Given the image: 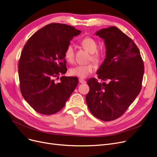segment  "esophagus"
<instances>
[{"mask_svg":"<svg viewBox=\"0 0 157 157\" xmlns=\"http://www.w3.org/2000/svg\"><path fill=\"white\" fill-rule=\"evenodd\" d=\"M79 81L80 83H82V84H83V83H86V81H85V79H83V78H79Z\"/></svg>","mask_w":157,"mask_h":157,"instance_id":"1","label":"esophagus"}]
</instances>
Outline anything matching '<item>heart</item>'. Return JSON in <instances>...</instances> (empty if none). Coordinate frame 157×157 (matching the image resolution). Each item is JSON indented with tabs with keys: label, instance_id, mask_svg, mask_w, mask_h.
<instances>
[{
	"label": "heart",
	"instance_id": "heart-1",
	"mask_svg": "<svg viewBox=\"0 0 157 157\" xmlns=\"http://www.w3.org/2000/svg\"><path fill=\"white\" fill-rule=\"evenodd\" d=\"M81 45L88 52L91 53V59L95 63H99L103 58V52L98 49V44L93 38L86 36L81 40ZM64 57L67 62L72 63L74 59V48L71 45H67L64 51ZM95 70V65L94 63H89L86 65H78L72 67L70 73L74 76L80 78H86L88 75L94 72Z\"/></svg>",
	"mask_w": 157,
	"mask_h": 157
}]
</instances>
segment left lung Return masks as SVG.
<instances>
[{"mask_svg":"<svg viewBox=\"0 0 157 157\" xmlns=\"http://www.w3.org/2000/svg\"><path fill=\"white\" fill-rule=\"evenodd\" d=\"M95 35L105 40L106 58L97 72L102 82L95 78L87 81L86 101L95 117L110 121L124 114L139 94L144 66L137 46L117 27Z\"/></svg>","mask_w":157,"mask_h":157,"instance_id":"1","label":"left lung"}]
</instances>
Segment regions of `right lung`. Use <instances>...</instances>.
Wrapping results in <instances>:
<instances>
[{
    "instance_id": "add662e5",
    "label": "right lung",
    "mask_w": 157,
    "mask_h": 157,
    "mask_svg": "<svg viewBox=\"0 0 157 157\" xmlns=\"http://www.w3.org/2000/svg\"><path fill=\"white\" fill-rule=\"evenodd\" d=\"M81 31L74 27L52 23L36 31L27 41L18 62L20 89L24 99L37 112L56 113L64 107L78 84L77 77L66 73L64 51Z\"/></svg>"
}]
</instances>
